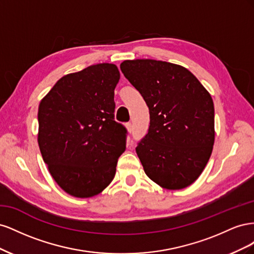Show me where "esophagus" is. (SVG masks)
Returning <instances> with one entry per match:
<instances>
[{
  "label": "esophagus",
  "mask_w": 254,
  "mask_h": 254,
  "mask_svg": "<svg viewBox=\"0 0 254 254\" xmlns=\"http://www.w3.org/2000/svg\"><path fill=\"white\" fill-rule=\"evenodd\" d=\"M126 127H127V129L129 130V131H132V129H133V126H132V123H131V122H129V123H127V124H126Z\"/></svg>",
  "instance_id": "34e87169"
}]
</instances>
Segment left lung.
<instances>
[{"mask_svg":"<svg viewBox=\"0 0 254 254\" xmlns=\"http://www.w3.org/2000/svg\"><path fill=\"white\" fill-rule=\"evenodd\" d=\"M121 71L149 109V127L135 151L149 178L167 190L193 183L214 145V104L188 68L152 59L126 60Z\"/></svg>","mask_w":254,"mask_h":254,"instance_id":"8db88e82","label":"left lung"}]
</instances>
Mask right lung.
Here are the masks:
<instances>
[{"instance_id": "add662e5", "label": "right lung", "mask_w": 254, "mask_h": 254, "mask_svg": "<svg viewBox=\"0 0 254 254\" xmlns=\"http://www.w3.org/2000/svg\"><path fill=\"white\" fill-rule=\"evenodd\" d=\"M117 65L98 64L64 76L40 102L38 144L52 177L67 194L95 196L109 186L126 149L114 121Z\"/></svg>"}]
</instances>
